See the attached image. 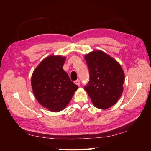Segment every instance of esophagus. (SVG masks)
Returning <instances> with one entry per match:
<instances>
[{"label": "esophagus", "instance_id": "esophagus-1", "mask_svg": "<svg viewBox=\"0 0 151 151\" xmlns=\"http://www.w3.org/2000/svg\"><path fill=\"white\" fill-rule=\"evenodd\" d=\"M74 83L76 84H77V86H80V81L79 80V79H77V80H76L75 82H74Z\"/></svg>", "mask_w": 151, "mask_h": 151}]
</instances>
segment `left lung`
<instances>
[{"instance_id":"1","label":"left lung","mask_w":151,"mask_h":151,"mask_svg":"<svg viewBox=\"0 0 151 151\" xmlns=\"http://www.w3.org/2000/svg\"><path fill=\"white\" fill-rule=\"evenodd\" d=\"M84 58L90 77L84 89L96 108H110L116 103L123 91L125 74L120 64L101 50H94Z\"/></svg>"}]
</instances>
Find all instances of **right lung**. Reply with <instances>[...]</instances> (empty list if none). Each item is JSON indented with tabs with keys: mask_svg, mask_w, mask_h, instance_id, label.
Segmentation results:
<instances>
[{
	"mask_svg": "<svg viewBox=\"0 0 151 151\" xmlns=\"http://www.w3.org/2000/svg\"><path fill=\"white\" fill-rule=\"evenodd\" d=\"M66 57L50 55L40 63L31 77V86L38 102L50 111L59 112L70 101L78 89L63 70Z\"/></svg>",
	"mask_w": 151,
	"mask_h": 151,
	"instance_id": "add662e5",
	"label": "right lung"
}]
</instances>
